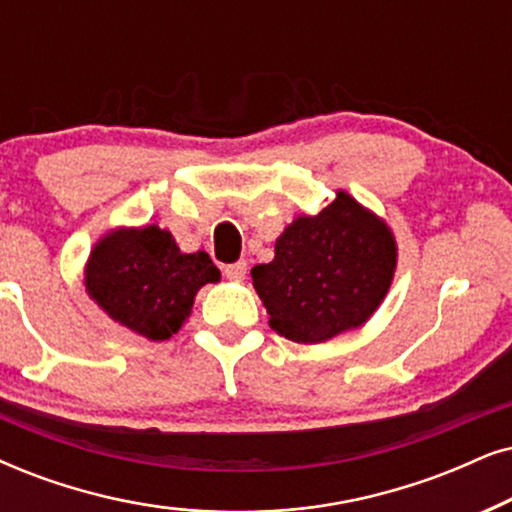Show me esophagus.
<instances>
[{
    "label": "esophagus",
    "mask_w": 512,
    "mask_h": 512,
    "mask_svg": "<svg viewBox=\"0 0 512 512\" xmlns=\"http://www.w3.org/2000/svg\"><path fill=\"white\" fill-rule=\"evenodd\" d=\"M245 271H248V264H245L243 260H238V262H234V264H226V267H224V276L229 278V281H243Z\"/></svg>",
    "instance_id": "1"
}]
</instances>
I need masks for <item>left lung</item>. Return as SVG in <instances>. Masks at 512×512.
I'll list each match as a JSON object with an SVG mask.
<instances>
[{"mask_svg": "<svg viewBox=\"0 0 512 512\" xmlns=\"http://www.w3.org/2000/svg\"><path fill=\"white\" fill-rule=\"evenodd\" d=\"M397 267L390 226L338 191L319 215H302L276 238L269 264L252 267V286L269 326L316 345L364 326L385 300Z\"/></svg>", "mask_w": 512, "mask_h": 512, "instance_id": "1", "label": "left lung"}]
</instances>
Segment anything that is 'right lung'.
<instances>
[{
    "label": "right lung",
    "instance_id": "1",
    "mask_svg": "<svg viewBox=\"0 0 512 512\" xmlns=\"http://www.w3.org/2000/svg\"><path fill=\"white\" fill-rule=\"evenodd\" d=\"M217 281L208 252L186 255L155 224L106 234L84 269L87 293L103 312L155 342L170 340L189 319L198 290Z\"/></svg>",
    "mask_w": 512,
    "mask_h": 512
}]
</instances>
